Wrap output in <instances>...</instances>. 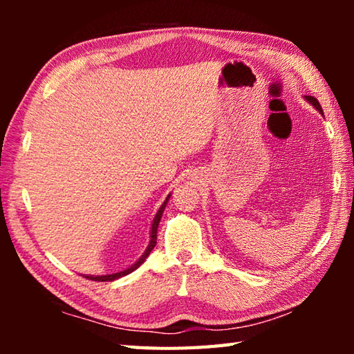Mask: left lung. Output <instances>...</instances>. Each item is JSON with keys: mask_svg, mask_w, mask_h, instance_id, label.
Instances as JSON below:
<instances>
[{"mask_svg": "<svg viewBox=\"0 0 354 354\" xmlns=\"http://www.w3.org/2000/svg\"><path fill=\"white\" fill-rule=\"evenodd\" d=\"M304 100H306L308 101V103L309 104H313L314 107H315V109L317 111H319L320 113H322V115H323V111H322V106H320V103H319V101H317L314 97H309V95H306V97H304Z\"/></svg>", "mask_w": 354, "mask_h": 354, "instance_id": "1", "label": "left lung"}]
</instances>
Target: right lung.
I'll use <instances>...</instances> for the list:
<instances>
[{
    "label": "right lung",
    "mask_w": 354,
    "mask_h": 354,
    "mask_svg": "<svg viewBox=\"0 0 354 354\" xmlns=\"http://www.w3.org/2000/svg\"><path fill=\"white\" fill-rule=\"evenodd\" d=\"M170 196H171V194L167 195V198H165V201L162 203V206L159 207L158 212H156L154 218H153V223H151V231H149V243H148V247H147V250H145V253H143V254L139 257V259H137V261L133 263V266L128 267V268H124V270H122V272H117V273H111V274H84V277L88 278V279H92V281H101V283H103V281H115V279L122 278V277H127V274H129L131 272H134L136 268H139V267L142 266V263L145 262V259L149 256V253H151L153 248L156 247V239H158V226H159V221H160V217H162L164 209H165V206H167V203H169Z\"/></svg>",
    "instance_id": "obj_1"
}]
</instances>
